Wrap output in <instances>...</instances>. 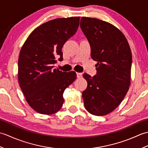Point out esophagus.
Wrapping results in <instances>:
<instances>
[{"mask_svg": "<svg viewBox=\"0 0 148 148\" xmlns=\"http://www.w3.org/2000/svg\"><path fill=\"white\" fill-rule=\"evenodd\" d=\"M76 74H77V78H80V77H82V73H80V72H77Z\"/></svg>", "mask_w": 148, "mask_h": 148, "instance_id": "obj_1", "label": "esophagus"}]
</instances>
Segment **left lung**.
Returning a JSON list of instances; mask_svg holds the SVG:
<instances>
[{"mask_svg": "<svg viewBox=\"0 0 148 148\" xmlns=\"http://www.w3.org/2000/svg\"><path fill=\"white\" fill-rule=\"evenodd\" d=\"M80 27L91 47V57L97 62V75L84 73L88 83L82 97L90 114L104 116L120 104L129 89L132 56L126 37L112 24L82 17Z\"/></svg>", "mask_w": 148, "mask_h": 148, "instance_id": "left-lung-1", "label": "left lung"}]
</instances>
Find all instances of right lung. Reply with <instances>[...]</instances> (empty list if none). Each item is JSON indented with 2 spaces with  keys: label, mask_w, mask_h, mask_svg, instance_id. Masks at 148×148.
<instances>
[{
  "label": "right lung",
  "mask_w": 148,
  "mask_h": 148,
  "mask_svg": "<svg viewBox=\"0 0 148 148\" xmlns=\"http://www.w3.org/2000/svg\"><path fill=\"white\" fill-rule=\"evenodd\" d=\"M80 17L57 18L32 31L21 47L18 81L27 103L34 111L53 114L62 107L64 90L76 79L74 71L53 69L56 58L63 60L62 48L76 34Z\"/></svg>",
  "instance_id": "right-lung-1"
}]
</instances>
